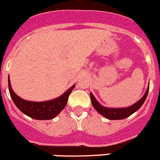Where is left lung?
<instances>
[{"label":"left lung","instance_id":"left-lung-1","mask_svg":"<svg viewBox=\"0 0 160 160\" xmlns=\"http://www.w3.org/2000/svg\"><path fill=\"white\" fill-rule=\"evenodd\" d=\"M148 91H149V85H148L145 94L139 101L134 103L130 107L123 108H110L103 107L96 100V98L93 96L92 93H90V96L91 100H92V104L93 105L94 108L102 116L108 119H123L130 116L131 115L133 114L134 112H136V111L140 108L141 106L144 103L147 96H148Z\"/></svg>","mask_w":160,"mask_h":160}]
</instances>
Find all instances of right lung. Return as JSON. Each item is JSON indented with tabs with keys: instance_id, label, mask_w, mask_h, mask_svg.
Instances as JSON below:
<instances>
[{
	"instance_id": "1",
	"label": "right lung",
	"mask_w": 160,
	"mask_h": 160,
	"mask_svg": "<svg viewBox=\"0 0 160 160\" xmlns=\"http://www.w3.org/2000/svg\"><path fill=\"white\" fill-rule=\"evenodd\" d=\"M8 89L12 101L21 112L29 117L35 119H52L55 118L67 104L68 99L75 85L68 89L62 96L57 99L44 102H32L24 100L17 96L12 91L9 77L8 79Z\"/></svg>"
}]
</instances>
